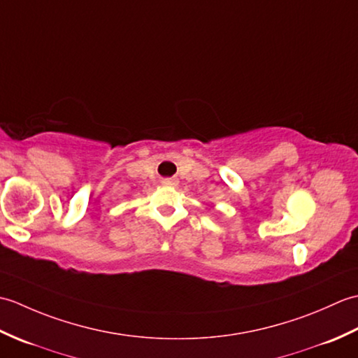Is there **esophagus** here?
I'll list each match as a JSON object with an SVG mask.
<instances>
[{"label": "esophagus", "mask_w": 358, "mask_h": 358, "mask_svg": "<svg viewBox=\"0 0 358 358\" xmlns=\"http://www.w3.org/2000/svg\"><path fill=\"white\" fill-rule=\"evenodd\" d=\"M163 185L175 186V185H177V180H175V178H166V180H163Z\"/></svg>", "instance_id": "1"}]
</instances>
